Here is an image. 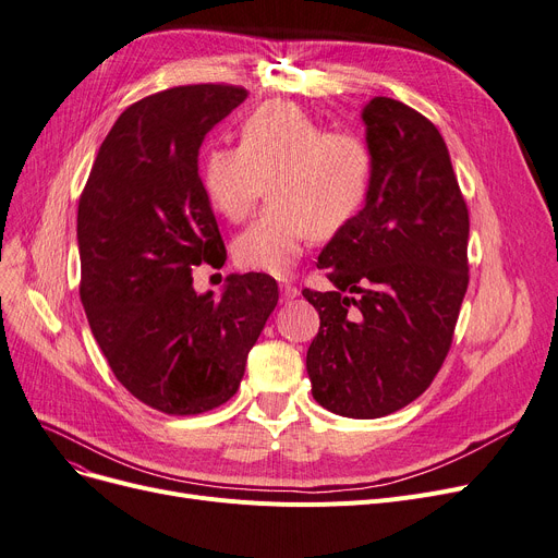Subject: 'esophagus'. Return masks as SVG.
Wrapping results in <instances>:
<instances>
[{
	"label": "esophagus",
	"instance_id": "34e87169",
	"mask_svg": "<svg viewBox=\"0 0 558 558\" xmlns=\"http://www.w3.org/2000/svg\"><path fill=\"white\" fill-rule=\"evenodd\" d=\"M280 294H282V301L296 299L299 296V287L292 284V282H280Z\"/></svg>",
	"mask_w": 558,
	"mask_h": 558
}]
</instances>
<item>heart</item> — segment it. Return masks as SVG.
I'll return each instance as SVG.
<instances>
[{"label":"heart","mask_w":558,"mask_h":558,"mask_svg":"<svg viewBox=\"0 0 558 558\" xmlns=\"http://www.w3.org/2000/svg\"><path fill=\"white\" fill-rule=\"evenodd\" d=\"M376 175L372 143L332 130L287 100L255 107L239 125V145H211L201 182L209 205L241 221L264 189L271 205L241 232L232 255L241 269L287 276L307 239L342 234L365 209Z\"/></svg>","instance_id":"heart-1"}]
</instances>
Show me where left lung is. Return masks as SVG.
<instances>
[{"mask_svg":"<svg viewBox=\"0 0 558 558\" xmlns=\"http://www.w3.org/2000/svg\"><path fill=\"white\" fill-rule=\"evenodd\" d=\"M362 120L376 157L369 201L319 255L332 292L303 296L322 319L307 349L312 397L376 420L424 395L451 349L470 282V211L428 118L374 98Z\"/></svg>","mask_w":558,"mask_h":558,"instance_id":"left-lung-1","label":"left lung"}]
</instances>
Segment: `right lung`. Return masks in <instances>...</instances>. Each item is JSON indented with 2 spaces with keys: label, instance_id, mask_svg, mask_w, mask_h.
I'll use <instances>...</instances> for the list:
<instances>
[{
  "label": "right lung",
  "instance_id": "add662e5",
  "mask_svg": "<svg viewBox=\"0 0 558 558\" xmlns=\"http://www.w3.org/2000/svg\"><path fill=\"white\" fill-rule=\"evenodd\" d=\"M232 84L166 88L130 105L80 196V296L118 383L166 415H201L239 390L278 303L266 274L230 276L221 299L191 269L226 246L198 175L207 132L246 100Z\"/></svg>",
  "mask_w": 558,
  "mask_h": 558
}]
</instances>
